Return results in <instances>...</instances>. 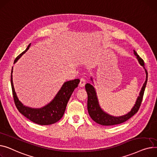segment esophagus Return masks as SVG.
I'll use <instances>...</instances> for the list:
<instances>
[{
  "instance_id": "obj_1",
  "label": "esophagus",
  "mask_w": 157,
  "mask_h": 157,
  "mask_svg": "<svg viewBox=\"0 0 157 157\" xmlns=\"http://www.w3.org/2000/svg\"><path fill=\"white\" fill-rule=\"evenodd\" d=\"M86 80L85 78L84 77H82L80 78V87H84L86 84Z\"/></svg>"
}]
</instances>
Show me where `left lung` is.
<instances>
[{"label": "left lung", "instance_id": "left-lung-1", "mask_svg": "<svg viewBox=\"0 0 157 157\" xmlns=\"http://www.w3.org/2000/svg\"><path fill=\"white\" fill-rule=\"evenodd\" d=\"M134 51L135 55L137 56V59H138V61H139L140 64L144 68V63L143 59L140 57L139 55H137V52L135 51ZM145 71L146 73V79L140 92V96L137 99L134 106L133 107V108L129 113H127L125 115L119 117H115L109 115L105 113L103 110L101 109L98 104V101L97 99L96 91L94 87L92 85H90V84H86L85 87H86V90L87 91V96H88L87 109H88L89 114L91 117V118L93 119L94 122H96V123L100 125H117V124L124 123L127 121H128L129 118H131L133 115H134L138 112V110H139L140 106L141 105L145 87L146 86L147 80H148V72H147L146 70H145ZM91 80H92V78H91Z\"/></svg>", "mask_w": 157, "mask_h": 157}]
</instances>
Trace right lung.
Returning a JSON list of instances; mask_svg holds the SVG:
<instances>
[{
    "label": "right lung",
    "mask_w": 157,
    "mask_h": 157,
    "mask_svg": "<svg viewBox=\"0 0 157 157\" xmlns=\"http://www.w3.org/2000/svg\"><path fill=\"white\" fill-rule=\"evenodd\" d=\"M30 46V44L28 46L25 51L16 57L14 63H16L17 60L26 52V51L29 49ZM12 73L13 68L11 74V84L13 99L17 109L23 115H24L28 119H29L30 121L35 124L42 125H47L54 124L59 121L62 118L64 112H65L68 101L70 99L73 90L78 87L80 82V80L78 78L66 82L58 92L56 97L50 103L42 108L34 109L25 106L18 99L14 89Z\"/></svg>",
    "instance_id": "add662e5"
}]
</instances>
